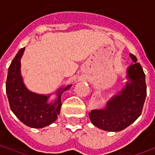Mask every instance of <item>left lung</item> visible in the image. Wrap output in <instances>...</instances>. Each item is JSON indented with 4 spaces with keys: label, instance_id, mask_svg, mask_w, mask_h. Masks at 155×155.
<instances>
[{
    "label": "left lung",
    "instance_id": "1",
    "mask_svg": "<svg viewBox=\"0 0 155 155\" xmlns=\"http://www.w3.org/2000/svg\"><path fill=\"white\" fill-rule=\"evenodd\" d=\"M130 57L134 64L127 69L129 80L122 91L108 101L102 110H93L89 113L91 123L106 131L117 132L134 123L142 113L147 94L145 74L134 54Z\"/></svg>",
    "mask_w": 155,
    "mask_h": 155
}]
</instances>
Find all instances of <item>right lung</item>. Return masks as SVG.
Segmentation results:
<instances>
[{"instance_id": "obj_1", "label": "right lung", "mask_w": 155, "mask_h": 155, "mask_svg": "<svg viewBox=\"0 0 155 155\" xmlns=\"http://www.w3.org/2000/svg\"><path fill=\"white\" fill-rule=\"evenodd\" d=\"M25 51L22 48L13 59L8 69L5 91L12 112L22 123L31 128L48 126L57 120L61 107V94L71 84L57 91L54 102H48L50 94H39L25 87L21 74V59Z\"/></svg>"}]
</instances>
